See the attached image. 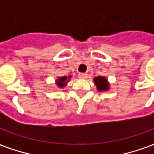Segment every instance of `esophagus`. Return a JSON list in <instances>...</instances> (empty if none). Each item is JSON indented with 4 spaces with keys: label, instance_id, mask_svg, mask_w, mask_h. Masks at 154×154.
<instances>
[{
    "label": "esophagus",
    "instance_id": "obj_1",
    "mask_svg": "<svg viewBox=\"0 0 154 154\" xmlns=\"http://www.w3.org/2000/svg\"><path fill=\"white\" fill-rule=\"evenodd\" d=\"M78 77H80L81 79H86L87 77V74L84 73V72H79L78 73Z\"/></svg>",
    "mask_w": 154,
    "mask_h": 154
}]
</instances>
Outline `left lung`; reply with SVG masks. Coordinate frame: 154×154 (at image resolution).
Instances as JSON below:
<instances>
[{
    "label": "left lung",
    "instance_id": "1",
    "mask_svg": "<svg viewBox=\"0 0 154 154\" xmlns=\"http://www.w3.org/2000/svg\"><path fill=\"white\" fill-rule=\"evenodd\" d=\"M94 84L97 86L98 91H108L109 90V83L107 82V79L103 77H95L94 79Z\"/></svg>",
    "mask_w": 154,
    "mask_h": 154
}]
</instances>
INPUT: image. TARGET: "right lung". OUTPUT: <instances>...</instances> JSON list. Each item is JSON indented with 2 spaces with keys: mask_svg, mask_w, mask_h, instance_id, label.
<instances>
[{
  "mask_svg": "<svg viewBox=\"0 0 154 154\" xmlns=\"http://www.w3.org/2000/svg\"><path fill=\"white\" fill-rule=\"evenodd\" d=\"M71 77H68V78H70ZM67 77H63L59 78V80L57 81V85L60 86V87H63L65 86L66 83H67Z\"/></svg>",
  "mask_w": 154,
  "mask_h": 154,
  "instance_id": "right-lung-1",
  "label": "right lung"
}]
</instances>
